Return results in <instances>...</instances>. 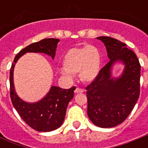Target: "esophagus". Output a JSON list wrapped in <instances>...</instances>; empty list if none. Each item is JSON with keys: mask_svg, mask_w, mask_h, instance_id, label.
I'll use <instances>...</instances> for the list:
<instances>
[{"mask_svg": "<svg viewBox=\"0 0 148 148\" xmlns=\"http://www.w3.org/2000/svg\"><path fill=\"white\" fill-rule=\"evenodd\" d=\"M74 92L76 93V94H79V93H83L84 92V90L83 89H81V88H77L74 90Z\"/></svg>", "mask_w": 148, "mask_h": 148, "instance_id": "34e87169", "label": "esophagus"}]
</instances>
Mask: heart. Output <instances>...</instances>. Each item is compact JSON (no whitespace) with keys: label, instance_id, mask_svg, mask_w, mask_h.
Returning <instances> with one entry per match:
<instances>
[{"label":"heart","instance_id":"1","mask_svg":"<svg viewBox=\"0 0 148 148\" xmlns=\"http://www.w3.org/2000/svg\"><path fill=\"white\" fill-rule=\"evenodd\" d=\"M101 52L94 45H86L68 50L63 59L64 68L60 73L67 78L79 73L82 81L90 83L97 78L101 68Z\"/></svg>","mask_w":148,"mask_h":148}]
</instances>
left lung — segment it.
I'll list each match as a JSON object with an SVG mask.
<instances>
[{
  "mask_svg": "<svg viewBox=\"0 0 148 148\" xmlns=\"http://www.w3.org/2000/svg\"><path fill=\"white\" fill-rule=\"evenodd\" d=\"M104 44L110 61L86 88L88 115L96 126L108 128L121 124L131 114L140 95V65L134 51L110 37H98ZM125 65L120 77H112L116 62Z\"/></svg>",
  "mask_w": 148,
  "mask_h": 148,
  "instance_id": "1",
  "label": "left lung"
}]
</instances>
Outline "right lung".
Listing matches in <instances>:
<instances>
[{
	"mask_svg": "<svg viewBox=\"0 0 148 148\" xmlns=\"http://www.w3.org/2000/svg\"><path fill=\"white\" fill-rule=\"evenodd\" d=\"M59 41V39L46 38L28 45L16 55L10 70V94L13 106L24 121L38 131L48 132L61 126L67 107L74 97V90L76 88L62 89L51 86L48 93L41 100L34 103H28L20 98L15 91L14 69L18 59L26 53H43L53 59Z\"/></svg>",
	"mask_w": 148,
	"mask_h": 148,
	"instance_id": "add662e5",
	"label": "right lung"
}]
</instances>
